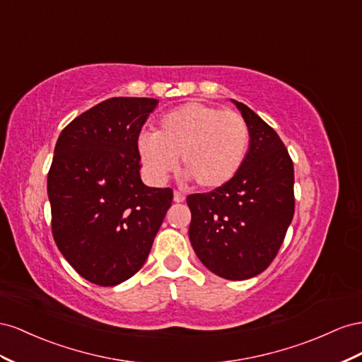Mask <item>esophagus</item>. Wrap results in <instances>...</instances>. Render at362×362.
Here are the masks:
<instances>
[{
    "label": "esophagus",
    "mask_w": 362,
    "mask_h": 362,
    "mask_svg": "<svg viewBox=\"0 0 362 362\" xmlns=\"http://www.w3.org/2000/svg\"><path fill=\"white\" fill-rule=\"evenodd\" d=\"M185 200V194L180 191H174V202L175 203H182Z\"/></svg>",
    "instance_id": "1"
}]
</instances>
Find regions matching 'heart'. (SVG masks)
Instances as JSON below:
<instances>
[{
    "mask_svg": "<svg viewBox=\"0 0 362 362\" xmlns=\"http://www.w3.org/2000/svg\"><path fill=\"white\" fill-rule=\"evenodd\" d=\"M250 142L241 113L191 101L160 117L156 132L138 136V156L148 180L163 183L180 165L195 185L215 189L240 171Z\"/></svg>",
    "mask_w": 362,
    "mask_h": 362,
    "instance_id": "1",
    "label": "heart"
}]
</instances>
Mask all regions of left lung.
<instances>
[{"mask_svg": "<svg viewBox=\"0 0 362 362\" xmlns=\"http://www.w3.org/2000/svg\"><path fill=\"white\" fill-rule=\"evenodd\" d=\"M250 146L240 171L220 188L191 194L189 241L206 268L229 281L267 270L294 216V165L277 133L240 101Z\"/></svg>", "mask_w": 362, "mask_h": 362, "instance_id": "1", "label": "left lung"}]
</instances>
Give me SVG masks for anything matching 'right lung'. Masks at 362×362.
<instances>
[{"label":"right lung","instance_id":"1","mask_svg":"<svg viewBox=\"0 0 362 362\" xmlns=\"http://www.w3.org/2000/svg\"><path fill=\"white\" fill-rule=\"evenodd\" d=\"M158 100L115 97L62 130L48 171L51 232L74 270L100 286L127 281L146 262L173 202L141 180L136 142Z\"/></svg>","mask_w":362,"mask_h":362}]
</instances>
